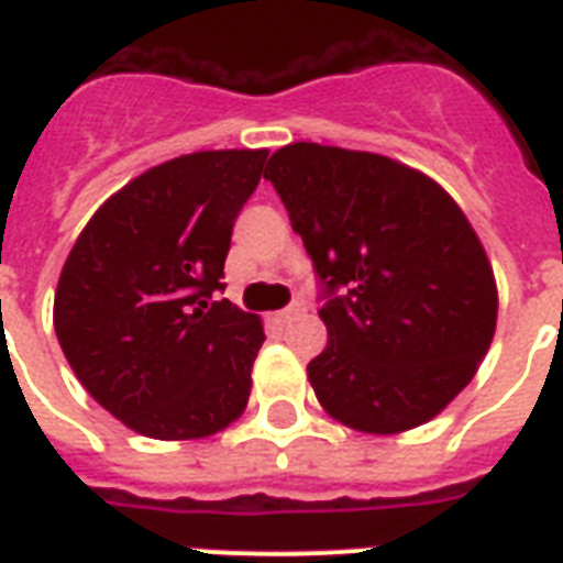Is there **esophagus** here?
<instances>
[{
    "instance_id": "34e87169",
    "label": "esophagus",
    "mask_w": 563,
    "mask_h": 563,
    "mask_svg": "<svg viewBox=\"0 0 563 563\" xmlns=\"http://www.w3.org/2000/svg\"><path fill=\"white\" fill-rule=\"evenodd\" d=\"M303 312H307L303 300H295V303H289V307L280 309V312H274V318H277L280 324H289V321H295V318L303 316Z\"/></svg>"
}]
</instances>
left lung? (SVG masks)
<instances>
[{
  "instance_id": "obj_1",
  "label": "left lung",
  "mask_w": 563,
  "mask_h": 563,
  "mask_svg": "<svg viewBox=\"0 0 563 563\" xmlns=\"http://www.w3.org/2000/svg\"><path fill=\"white\" fill-rule=\"evenodd\" d=\"M265 180L316 268L321 406L374 435L435 418L497 327L494 272L459 203L402 163L318 143L274 152Z\"/></svg>"
}]
</instances>
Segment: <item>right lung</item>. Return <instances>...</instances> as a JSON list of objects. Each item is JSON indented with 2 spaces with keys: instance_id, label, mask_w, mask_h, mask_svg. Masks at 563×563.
Masks as SVG:
<instances>
[{
  "instance_id": "add662e5",
  "label": "right lung",
  "mask_w": 563,
  "mask_h": 563,
  "mask_svg": "<svg viewBox=\"0 0 563 563\" xmlns=\"http://www.w3.org/2000/svg\"><path fill=\"white\" fill-rule=\"evenodd\" d=\"M268 152H195L154 166L87 221L55 291L66 362L140 435L184 441L242 415L263 324L224 291L233 221Z\"/></svg>"
}]
</instances>
